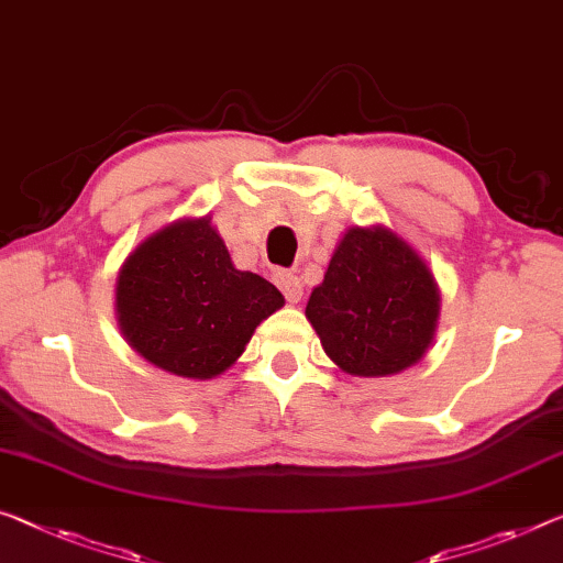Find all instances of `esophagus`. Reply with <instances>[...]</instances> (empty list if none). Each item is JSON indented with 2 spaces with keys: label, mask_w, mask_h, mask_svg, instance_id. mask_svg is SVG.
Here are the masks:
<instances>
[{
  "label": "esophagus",
  "mask_w": 563,
  "mask_h": 563,
  "mask_svg": "<svg viewBox=\"0 0 563 563\" xmlns=\"http://www.w3.org/2000/svg\"><path fill=\"white\" fill-rule=\"evenodd\" d=\"M274 279H276V287L282 289V294L287 297V301H291V305H294V301H299L301 294H305V289H301V279L297 274L276 272Z\"/></svg>",
  "instance_id": "34e87169"
}]
</instances>
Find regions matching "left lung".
Returning <instances> with one entry per match:
<instances>
[{"label":"left lung","instance_id":"8db88e82","mask_svg":"<svg viewBox=\"0 0 563 563\" xmlns=\"http://www.w3.org/2000/svg\"><path fill=\"white\" fill-rule=\"evenodd\" d=\"M438 287L422 258L390 229H350L307 319L324 352L350 375L385 377L426 354L435 332Z\"/></svg>","mask_w":563,"mask_h":563}]
</instances>
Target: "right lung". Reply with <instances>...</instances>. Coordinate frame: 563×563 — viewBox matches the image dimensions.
<instances>
[{"mask_svg": "<svg viewBox=\"0 0 563 563\" xmlns=\"http://www.w3.org/2000/svg\"><path fill=\"white\" fill-rule=\"evenodd\" d=\"M118 322L131 347L178 377L229 369L282 291L231 264L209 216L170 223L128 256L118 276Z\"/></svg>", "mask_w": 563, "mask_h": 563, "instance_id": "obj_1", "label": "right lung"}]
</instances>
